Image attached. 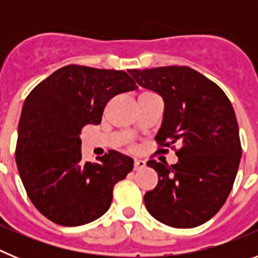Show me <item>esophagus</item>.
I'll return each instance as SVG.
<instances>
[{
	"label": "esophagus",
	"instance_id": "esophagus-1",
	"mask_svg": "<svg viewBox=\"0 0 258 258\" xmlns=\"http://www.w3.org/2000/svg\"><path fill=\"white\" fill-rule=\"evenodd\" d=\"M146 166V161L143 160H134V170H141Z\"/></svg>",
	"mask_w": 258,
	"mask_h": 258
}]
</instances>
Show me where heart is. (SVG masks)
Listing matches in <instances>:
<instances>
[{"instance_id":"b5f03b06","label":"heart","mask_w":258,"mask_h":258,"mask_svg":"<svg viewBox=\"0 0 258 258\" xmlns=\"http://www.w3.org/2000/svg\"><path fill=\"white\" fill-rule=\"evenodd\" d=\"M146 94H151V93H143V94H141V95H146Z\"/></svg>"}]
</instances>
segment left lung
I'll list each match as a JSON object with an SVG mask.
<instances>
[{
  "instance_id": "8db88e82",
  "label": "left lung",
  "mask_w": 258,
  "mask_h": 258,
  "mask_svg": "<svg viewBox=\"0 0 258 258\" xmlns=\"http://www.w3.org/2000/svg\"><path fill=\"white\" fill-rule=\"evenodd\" d=\"M129 74L138 85L163 98L156 142L164 147L181 145L175 152L177 164L147 161L157 172L159 182L145 194L146 208L168 226L203 225L225 204L240 163L238 121L229 98L190 67L131 70Z\"/></svg>"
}]
</instances>
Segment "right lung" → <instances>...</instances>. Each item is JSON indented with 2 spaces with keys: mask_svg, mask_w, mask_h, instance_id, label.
I'll return each mask as SVG.
<instances>
[{
  "mask_svg": "<svg viewBox=\"0 0 258 258\" xmlns=\"http://www.w3.org/2000/svg\"><path fill=\"white\" fill-rule=\"evenodd\" d=\"M137 85L124 71L66 66L26 98L18 126L17 165L33 206L61 226H81L108 211L113 186L133 159L108 151L84 163L80 133L98 125L107 102Z\"/></svg>",
  "mask_w": 258,
  "mask_h": 258,
  "instance_id": "obj_1",
  "label": "right lung"
}]
</instances>
